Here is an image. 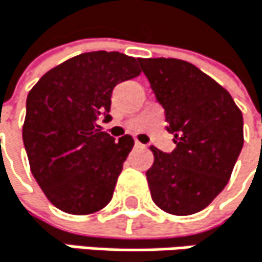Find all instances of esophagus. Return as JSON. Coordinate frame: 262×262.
<instances>
[{
	"mask_svg": "<svg viewBox=\"0 0 262 262\" xmlns=\"http://www.w3.org/2000/svg\"><path fill=\"white\" fill-rule=\"evenodd\" d=\"M135 146H137V147H144V144H141L138 140H135Z\"/></svg>",
	"mask_w": 262,
	"mask_h": 262,
	"instance_id": "esophagus-1",
	"label": "esophagus"
}]
</instances>
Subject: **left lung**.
<instances>
[{"label": "left lung", "mask_w": 262, "mask_h": 262, "mask_svg": "<svg viewBox=\"0 0 262 262\" xmlns=\"http://www.w3.org/2000/svg\"><path fill=\"white\" fill-rule=\"evenodd\" d=\"M141 70L163 105L177 147H157L146 172L152 200L163 211H202L228 183L244 144V121L230 93L189 62L141 59Z\"/></svg>", "instance_id": "1"}]
</instances>
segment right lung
<instances>
[{"mask_svg": "<svg viewBox=\"0 0 262 262\" xmlns=\"http://www.w3.org/2000/svg\"><path fill=\"white\" fill-rule=\"evenodd\" d=\"M140 59L121 52L79 54L49 70L29 91L23 143L34 179L48 200L68 214H91L112 200L122 164L134 147L102 132L110 96L141 74Z\"/></svg>", "mask_w": 262, "mask_h": 262, "instance_id": "obj_1", "label": "right lung"}]
</instances>
